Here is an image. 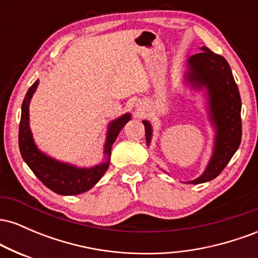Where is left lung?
<instances>
[{
    "label": "left lung",
    "instance_id": "1",
    "mask_svg": "<svg viewBox=\"0 0 258 258\" xmlns=\"http://www.w3.org/2000/svg\"><path fill=\"white\" fill-rule=\"evenodd\" d=\"M188 67V81L194 87L207 88L211 120L217 130L214 155L205 172L190 182L199 184L216 178L240 146L241 99L229 64L222 55L216 54L204 46L200 53L189 58ZM143 123L146 127L147 144H149L152 126L146 120Z\"/></svg>",
    "mask_w": 258,
    "mask_h": 258
}]
</instances>
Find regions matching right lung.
Here are the masks:
<instances>
[{"instance_id":"add662e5","label":"right lung","mask_w":258,"mask_h":258,"mask_svg":"<svg viewBox=\"0 0 258 258\" xmlns=\"http://www.w3.org/2000/svg\"><path fill=\"white\" fill-rule=\"evenodd\" d=\"M38 81H35L22 104V116L19 123V149L24 161L36 177L48 189L60 195L81 194L96 184L108 170L110 162L111 146L123 126L131 119V115L125 114L109 125L108 136L104 146V154L108 156L106 162L92 168H78L72 165L63 164L49 156L44 155L37 149L32 139L30 127H29V103L36 91Z\"/></svg>"}]
</instances>
